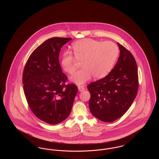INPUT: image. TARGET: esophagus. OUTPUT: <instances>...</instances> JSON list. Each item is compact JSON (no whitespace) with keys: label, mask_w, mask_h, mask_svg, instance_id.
<instances>
[{"label":"esophagus","mask_w":159,"mask_h":159,"mask_svg":"<svg viewBox=\"0 0 159 159\" xmlns=\"http://www.w3.org/2000/svg\"><path fill=\"white\" fill-rule=\"evenodd\" d=\"M84 89L85 88H84V87L83 86H78V89H79V91H80V92L84 91Z\"/></svg>","instance_id":"1"}]
</instances>
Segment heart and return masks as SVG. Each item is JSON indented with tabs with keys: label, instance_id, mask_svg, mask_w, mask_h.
<instances>
[{
	"label": "heart",
	"instance_id": "b5f03b06",
	"mask_svg": "<svg viewBox=\"0 0 159 159\" xmlns=\"http://www.w3.org/2000/svg\"><path fill=\"white\" fill-rule=\"evenodd\" d=\"M73 49L75 57L66 52L61 58V66L70 74L75 70L76 60L81 61L82 68L70 77L77 84H82L93 76L95 79L106 77L111 70L119 55L117 46L112 42H101L92 39H83L75 42Z\"/></svg>",
	"mask_w": 159,
	"mask_h": 159
}]
</instances>
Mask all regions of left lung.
Returning <instances> with one entry per match:
<instances>
[{
	"label": "left lung",
	"instance_id": "obj_1",
	"mask_svg": "<svg viewBox=\"0 0 159 159\" xmlns=\"http://www.w3.org/2000/svg\"><path fill=\"white\" fill-rule=\"evenodd\" d=\"M120 52L114 67L106 77L88 85L91 113L104 122H111L125 113L136 97L138 74L136 61L117 42Z\"/></svg>",
	"mask_w": 159,
	"mask_h": 159
}]
</instances>
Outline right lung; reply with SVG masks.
I'll list each match as a JSON object with an SVG mask.
<instances>
[{"instance_id": "add662e5", "label": "right lung", "mask_w": 159, "mask_h": 159, "mask_svg": "<svg viewBox=\"0 0 159 159\" xmlns=\"http://www.w3.org/2000/svg\"><path fill=\"white\" fill-rule=\"evenodd\" d=\"M71 40H46L31 53L23 71V89L28 105L38 119L51 125L68 117L78 91L75 84H66L67 76L62 72L59 62L61 48Z\"/></svg>"}]
</instances>
